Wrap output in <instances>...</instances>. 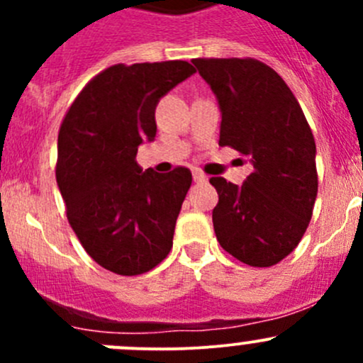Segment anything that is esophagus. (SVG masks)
Here are the masks:
<instances>
[{
    "label": "esophagus",
    "mask_w": 363,
    "mask_h": 363,
    "mask_svg": "<svg viewBox=\"0 0 363 363\" xmlns=\"http://www.w3.org/2000/svg\"><path fill=\"white\" fill-rule=\"evenodd\" d=\"M193 181L196 182V184H203V182H207V175H203L202 172H193Z\"/></svg>",
    "instance_id": "1"
}]
</instances>
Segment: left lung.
I'll use <instances>...</instances> for the list:
<instances>
[{"label": "left lung", "mask_w": 363, "mask_h": 363, "mask_svg": "<svg viewBox=\"0 0 363 363\" xmlns=\"http://www.w3.org/2000/svg\"><path fill=\"white\" fill-rule=\"evenodd\" d=\"M221 111L219 145L247 156L240 186L212 177L218 242L251 267H272L298 246L318 195L316 144L283 79L256 60H195Z\"/></svg>", "instance_id": "8db88e82"}]
</instances>
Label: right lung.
<instances>
[{
  "mask_svg": "<svg viewBox=\"0 0 363 363\" xmlns=\"http://www.w3.org/2000/svg\"><path fill=\"white\" fill-rule=\"evenodd\" d=\"M195 73L188 61L113 65L94 77L61 124L56 179L87 255L119 276L155 269L172 250L191 172L137 164L156 137V105Z\"/></svg>",
  "mask_w": 363,
  "mask_h": 363,
  "instance_id": "1",
  "label": "right lung"
}]
</instances>
